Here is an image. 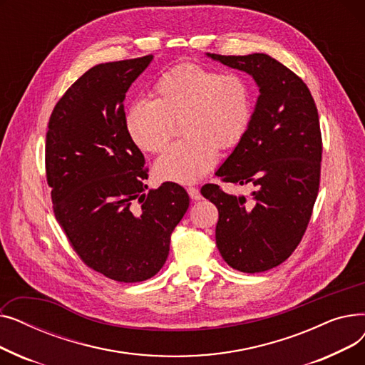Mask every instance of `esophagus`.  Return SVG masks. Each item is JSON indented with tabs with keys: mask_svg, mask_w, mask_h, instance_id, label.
Masks as SVG:
<instances>
[{
	"mask_svg": "<svg viewBox=\"0 0 365 365\" xmlns=\"http://www.w3.org/2000/svg\"><path fill=\"white\" fill-rule=\"evenodd\" d=\"M187 194H189V197L192 198V200H201V194H200V190L197 189V187H194V186H190V187H187Z\"/></svg>",
	"mask_w": 365,
	"mask_h": 365,
	"instance_id": "34e87169",
	"label": "esophagus"
}]
</instances>
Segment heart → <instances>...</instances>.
<instances>
[{
    "label": "heart",
    "instance_id": "1",
    "mask_svg": "<svg viewBox=\"0 0 365 365\" xmlns=\"http://www.w3.org/2000/svg\"><path fill=\"white\" fill-rule=\"evenodd\" d=\"M253 88L244 75L182 63L153 84V101L139 99L125 112V130L143 152L163 150L182 121L186 138L155 161L157 179L194 183L212 170L219 148H235L253 118Z\"/></svg>",
    "mask_w": 365,
    "mask_h": 365
}]
</instances>
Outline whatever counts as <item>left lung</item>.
Segmentation results:
<instances>
[{
  "instance_id": "1",
  "label": "left lung",
  "mask_w": 365,
  "mask_h": 365,
  "mask_svg": "<svg viewBox=\"0 0 365 365\" xmlns=\"http://www.w3.org/2000/svg\"><path fill=\"white\" fill-rule=\"evenodd\" d=\"M207 56L252 75L259 87L247 134L216 171L223 182L255 186L252 200L213 183L201 194L219 210L223 260L240 272H264L292 256L312 215L322 153L318 110L306 84L271 56Z\"/></svg>"
}]
</instances>
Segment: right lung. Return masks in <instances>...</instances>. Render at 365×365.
Here are the masks:
<instances>
[{
	"label": "right lung",
	"mask_w": 365,
	"mask_h": 365,
	"mask_svg": "<svg viewBox=\"0 0 365 365\" xmlns=\"http://www.w3.org/2000/svg\"><path fill=\"white\" fill-rule=\"evenodd\" d=\"M153 56L96 65L56 103L46 139L53 210L73 250L118 282L160 272L189 207L173 182L145 194V157L125 130L124 99Z\"/></svg>",
	"instance_id": "right-lung-1"
}]
</instances>
